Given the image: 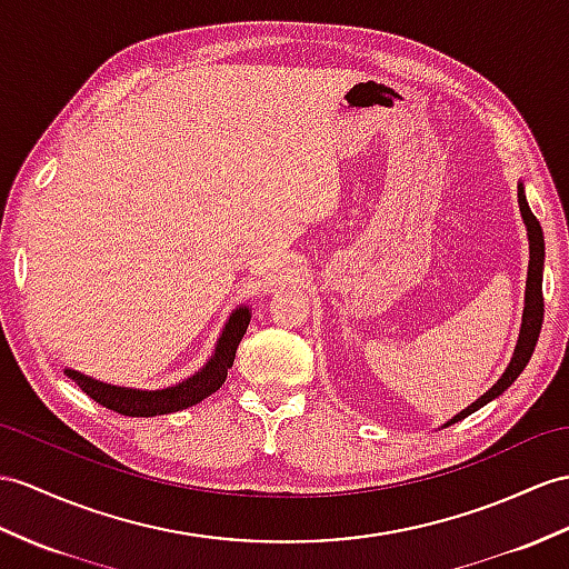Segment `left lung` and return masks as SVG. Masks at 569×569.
Masks as SVG:
<instances>
[{
	"instance_id": "obj_1",
	"label": "left lung",
	"mask_w": 569,
	"mask_h": 569,
	"mask_svg": "<svg viewBox=\"0 0 569 569\" xmlns=\"http://www.w3.org/2000/svg\"><path fill=\"white\" fill-rule=\"evenodd\" d=\"M519 204H521V217L526 221V229H529V241H531V262H529V282H526V309H523V323H521V332H519V345L515 350V357L507 367V371L502 373V379L497 381L492 389L480 396L473 406H468L463 412L456 415L451 422H459L463 418H468L470 412H476L478 408H482L485 403H490L492 398H497L500 393H505L511 383L517 381L519 373L523 371V367L529 365V359L536 350V342L540 336V326H543V256H546V243H543V229H540L536 214L531 212L529 202H526L523 188H519ZM449 422V425H451Z\"/></svg>"
}]
</instances>
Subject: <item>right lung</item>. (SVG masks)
Listing matches in <instances>:
<instances>
[{"label":"right lung","mask_w":569,"mask_h":569,"mask_svg":"<svg viewBox=\"0 0 569 569\" xmlns=\"http://www.w3.org/2000/svg\"><path fill=\"white\" fill-rule=\"evenodd\" d=\"M248 323H251V313H248L246 307L233 311L224 332H221L214 357L210 362H207L196 377H190L188 381L169 386V389H161V391L120 389V386H110L103 381H96L91 377H84V373H79L74 369H64V373L89 398H93L96 403L113 412L130 415V418H154V415L178 412L190 406H198L200 400L221 389V383L227 379V371L233 365V357H237L239 342L246 336Z\"/></svg>","instance_id":"right-lung-1"}]
</instances>
